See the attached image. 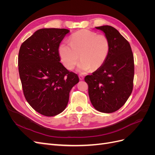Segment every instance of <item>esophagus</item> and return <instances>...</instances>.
Here are the masks:
<instances>
[{
    "label": "esophagus",
    "instance_id": "esophagus-1",
    "mask_svg": "<svg viewBox=\"0 0 155 155\" xmlns=\"http://www.w3.org/2000/svg\"><path fill=\"white\" fill-rule=\"evenodd\" d=\"M79 79H80V80H83L84 77H83V76H81V75H79Z\"/></svg>",
    "mask_w": 155,
    "mask_h": 155
}]
</instances>
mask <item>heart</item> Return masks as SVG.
I'll return each mask as SVG.
<instances>
[{"instance_id": "1", "label": "heart", "mask_w": 155, "mask_h": 155, "mask_svg": "<svg viewBox=\"0 0 155 155\" xmlns=\"http://www.w3.org/2000/svg\"><path fill=\"white\" fill-rule=\"evenodd\" d=\"M58 50L61 61L67 69H74L80 58L79 70L96 71L104 64L109 56L110 42L105 35L81 30L70 37V44L61 43Z\"/></svg>"}]
</instances>
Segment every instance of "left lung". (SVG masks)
Listing matches in <instances>:
<instances>
[{"mask_svg":"<svg viewBox=\"0 0 155 155\" xmlns=\"http://www.w3.org/2000/svg\"><path fill=\"white\" fill-rule=\"evenodd\" d=\"M105 33L110 42V51L104 64L85 81L93 107L101 112L120 109L133 88L134 56L129 42L114 27H96Z\"/></svg>","mask_w":155,"mask_h":155,"instance_id":"left-lung-1","label":"left lung"}]
</instances>
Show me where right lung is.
<instances>
[{
    "mask_svg": "<svg viewBox=\"0 0 155 155\" xmlns=\"http://www.w3.org/2000/svg\"><path fill=\"white\" fill-rule=\"evenodd\" d=\"M69 30L43 28L23 42L18 52V73L25 97L35 111L54 116L66 108L69 93L79 82L76 74L60 63L59 46Z\"/></svg>",
    "mask_w": 155,
    "mask_h": 155,
    "instance_id": "add662e5",
    "label": "right lung"
}]
</instances>
